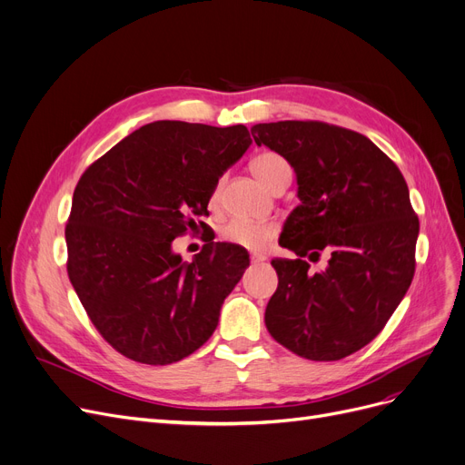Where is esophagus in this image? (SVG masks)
I'll return each instance as SVG.
<instances>
[{
    "mask_svg": "<svg viewBox=\"0 0 465 465\" xmlns=\"http://www.w3.org/2000/svg\"><path fill=\"white\" fill-rule=\"evenodd\" d=\"M250 259H252V262H253V264H257V262H262V261L267 259V257L261 255V253H252V257H250Z\"/></svg>",
    "mask_w": 465,
    "mask_h": 465,
    "instance_id": "1",
    "label": "esophagus"
}]
</instances>
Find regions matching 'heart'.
<instances>
[{"label":"heart","mask_w":465,"mask_h":465,"mask_svg":"<svg viewBox=\"0 0 465 465\" xmlns=\"http://www.w3.org/2000/svg\"><path fill=\"white\" fill-rule=\"evenodd\" d=\"M252 172L255 178L264 185L269 187L278 175L285 170H290L287 163L280 157L276 153H261L257 157L252 161L250 164ZM219 196V187L213 189L212 194V201L215 203ZM276 225L274 223H257V221H246V219H232L229 223L221 229V238L229 244L240 246V248H246V250H255L261 252L269 246V242L274 238L276 234Z\"/></svg>","instance_id":"b5f03b06"}]
</instances>
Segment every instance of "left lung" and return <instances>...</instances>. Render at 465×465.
Returning a JSON list of instances; mask_svg holds the SVG:
<instances>
[{
	"mask_svg": "<svg viewBox=\"0 0 465 465\" xmlns=\"http://www.w3.org/2000/svg\"><path fill=\"white\" fill-rule=\"evenodd\" d=\"M257 145L292 164L299 204L272 259L278 290L264 323L276 342L312 361H337L377 337L414 276L420 223L403 173L363 134L318 121L252 126ZM328 264L310 271L304 256Z\"/></svg>",
	"mask_w": 465,
	"mask_h": 465,
	"instance_id": "1",
	"label": "left lung"
}]
</instances>
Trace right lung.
Listing matches in <instances>:
<instances>
[{"instance_id": "right-lung-1", "label": "right lung", "mask_w": 465, "mask_h": 465, "mask_svg": "<svg viewBox=\"0 0 465 465\" xmlns=\"http://www.w3.org/2000/svg\"><path fill=\"white\" fill-rule=\"evenodd\" d=\"M252 145L244 124L154 121L121 140L74 191L68 276L100 335L128 360L175 363L215 331L250 267L244 248L210 242L193 262L172 240L208 213L217 182Z\"/></svg>"}]
</instances>
